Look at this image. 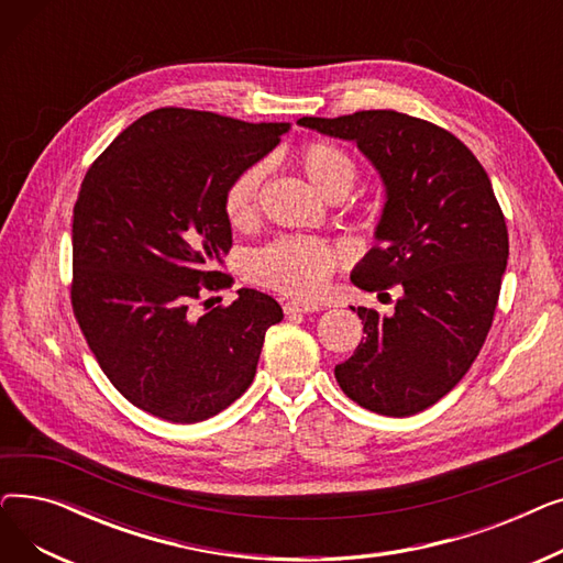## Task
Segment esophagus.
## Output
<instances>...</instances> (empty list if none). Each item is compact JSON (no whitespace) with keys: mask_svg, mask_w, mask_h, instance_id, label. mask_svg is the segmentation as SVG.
<instances>
[{"mask_svg":"<svg viewBox=\"0 0 563 563\" xmlns=\"http://www.w3.org/2000/svg\"><path fill=\"white\" fill-rule=\"evenodd\" d=\"M283 310H285V314H308V312H317L319 306L301 303V301H285Z\"/></svg>","mask_w":563,"mask_h":563,"instance_id":"34e87169","label":"esophagus"}]
</instances>
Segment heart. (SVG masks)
I'll use <instances>...</instances> for the list:
<instances>
[{
	"mask_svg": "<svg viewBox=\"0 0 563 563\" xmlns=\"http://www.w3.org/2000/svg\"><path fill=\"white\" fill-rule=\"evenodd\" d=\"M299 162L308 180L329 198L344 196L356 180V164L342 147L327 141L308 143ZM264 173V164H251L232 177L223 194V212L232 225L242 228L255 219ZM338 262V251L327 242L310 236H283L251 255L249 274L257 285L310 301L327 287Z\"/></svg>",
	"mask_w": 563,
	"mask_h": 563,
	"instance_id": "obj_1",
	"label": "heart"
}]
</instances>
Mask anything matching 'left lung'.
Returning a JSON list of instances; mask_svg holds the SVG:
<instances>
[{"label": "left lung", "instance_id": "8db88e82", "mask_svg": "<svg viewBox=\"0 0 563 563\" xmlns=\"http://www.w3.org/2000/svg\"><path fill=\"white\" fill-rule=\"evenodd\" d=\"M299 125L356 141L380 173L378 244L351 283L401 291L390 317L351 306L365 338L335 378L378 416H416L456 386L486 342L509 257L505 214L470 147L422 118L372 109Z\"/></svg>", "mask_w": 563, "mask_h": 563}]
</instances>
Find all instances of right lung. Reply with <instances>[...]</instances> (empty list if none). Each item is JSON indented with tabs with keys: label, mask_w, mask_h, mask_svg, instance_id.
Instances as JSON below:
<instances>
[{
	"label": "right lung",
	"mask_w": 563,
	"mask_h": 563,
	"mask_svg": "<svg viewBox=\"0 0 563 563\" xmlns=\"http://www.w3.org/2000/svg\"><path fill=\"white\" fill-rule=\"evenodd\" d=\"M289 123L164 107L141 115L88 168L73 210L70 301L102 372L136 408L194 424L253 383L283 308L257 289L196 317L232 246L223 194ZM207 303V301H205Z\"/></svg>",
	"instance_id": "add662e5"
}]
</instances>
